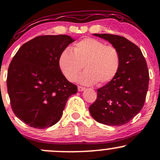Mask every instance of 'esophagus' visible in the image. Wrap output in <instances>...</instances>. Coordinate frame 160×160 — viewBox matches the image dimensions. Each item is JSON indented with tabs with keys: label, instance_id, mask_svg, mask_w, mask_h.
Masks as SVG:
<instances>
[{
	"label": "esophagus",
	"instance_id": "34e87169",
	"mask_svg": "<svg viewBox=\"0 0 160 160\" xmlns=\"http://www.w3.org/2000/svg\"><path fill=\"white\" fill-rule=\"evenodd\" d=\"M78 91H79V92H81V91L85 90V88L82 87V86H78Z\"/></svg>",
	"mask_w": 160,
	"mask_h": 160
}]
</instances>
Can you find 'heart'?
Listing matches in <instances>:
<instances>
[{
  "mask_svg": "<svg viewBox=\"0 0 160 160\" xmlns=\"http://www.w3.org/2000/svg\"><path fill=\"white\" fill-rule=\"evenodd\" d=\"M120 62L118 49L94 38L81 40L75 43L73 51L66 48L58 57L60 69L70 81L77 80L84 66L86 71L78 80L83 85L110 82L118 73Z\"/></svg>",
  "mask_w": 160,
  "mask_h": 160,
  "instance_id": "b5f03b06",
  "label": "heart"
}]
</instances>
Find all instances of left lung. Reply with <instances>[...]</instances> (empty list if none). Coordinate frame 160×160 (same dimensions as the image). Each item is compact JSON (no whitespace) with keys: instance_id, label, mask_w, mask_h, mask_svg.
Masks as SVG:
<instances>
[{"instance_id":"1","label":"left lung","mask_w":160,"mask_h":160,"mask_svg":"<svg viewBox=\"0 0 160 160\" xmlns=\"http://www.w3.org/2000/svg\"><path fill=\"white\" fill-rule=\"evenodd\" d=\"M108 40L119 50L121 62L113 80L97 90V99L89 107L92 117L108 126L128 123L142 109L149 83V71L141 50L122 36L93 34Z\"/></svg>"}]
</instances>
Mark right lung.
<instances>
[{
	"mask_svg": "<svg viewBox=\"0 0 160 160\" xmlns=\"http://www.w3.org/2000/svg\"><path fill=\"white\" fill-rule=\"evenodd\" d=\"M74 41L65 34L38 36L24 43L12 58L7 79L11 108L31 127L56 124L68 99L78 92L58 65L61 52Z\"/></svg>",
	"mask_w": 160,
	"mask_h": 160,
	"instance_id": "right-lung-1",
	"label": "right lung"
}]
</instances>
